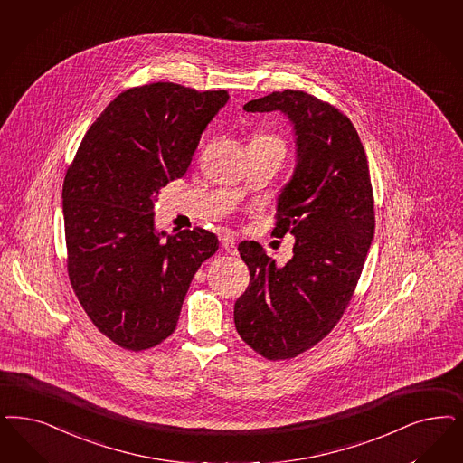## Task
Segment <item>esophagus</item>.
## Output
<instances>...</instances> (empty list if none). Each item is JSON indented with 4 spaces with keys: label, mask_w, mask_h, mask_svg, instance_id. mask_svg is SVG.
Listing matches in <instances>:
<instances>
[{
    "label": "esophagus",
    "mask_w": 463,
    "mask_h": 463,
    "mask_svg": "<svg viewBox=\"0 0 463 463\" xmlns=\"http://www.w3.org/2000/svg\"><path fill=\"white\" fill-rule=\"evenodd\" d=\"M221 242H222V248L229 253V255H236L238 253V242L236 240L231 236V234H223L222 238H221Z\"/></svg>",
    "instance_id": "obj_1"
}]
</instances>
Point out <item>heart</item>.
Returning a JSON list of instances; mask_svg holds the SVG:
<instances>
[{"label": "heart", "instance_id": "1", "mask_svg": "<svg viewBox=\"0 0 463 463\" xmlns=\"http://www.w3.org/2000/svg\"><path fill=\"white\" fill-rule=\"evenodd\" d=\"M251 144L270 145V146H279V148H282V150H284V142H282L279 137H275V135H269V133H258V135L253 137Z\"/></svg>", "mask_w": 463, "mask_h": 463}]
</instances>
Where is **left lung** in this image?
<instances>
[{
    "instance_id": "obj_1",
    "label": "left lung",
    "mask_w": 463,
    "mask_h": 463,
    "mask_svg": "<svg viewBox=\"0 0 463 463\" xmlns=\"http://www.w3.org/2000/svg\"><path fill=\"white\" fill-rule=\"evenodd\" d=\"M246 112H284L294 127L296 169L277 198L273 234L296 238L284 267L242 241L250 286L234 304L241 338L279 361L317 345L342 318L374 234L366 152L351 119L301 90L271 92Z\"/></svg>"
}]
</instances>
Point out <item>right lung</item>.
Wrapping results in <instances>:
<instances>
[{
    "instance_id": "1",
    "label": "right lung",
    "mask_w": 463,
    "mask_h": 463,
    "mask_svg": "<svg viewBox=\"0 0 463 463\" xmlns=\"http://www.w3.org/2000/svg\"><path fill=\"white\" fill-rule=\"evenodd\" d=\"M225 90L171 81L125 90L81 140L63 183L68 275L100 334L128 351L175 332L200 265L219 250L202 227L156 229L160 188L188 171Z\"/></svg>"
}]
</instances>
